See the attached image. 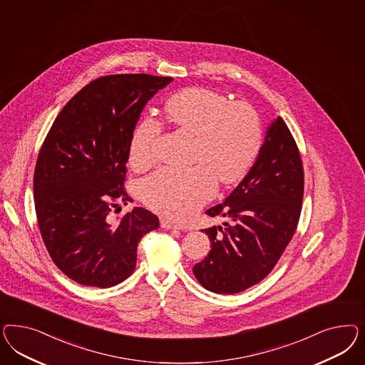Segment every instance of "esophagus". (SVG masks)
<instances>
[{"label":"esophagus","mask_w":365,"mask_h":365,"mask_svg":"<svg viewBox=\"0 0 365 365\" xmlns=\"http://www.w3.org/2000/svg\"><path fill=\"white\" fill-rule=\"evenodd\" d=\"M160 226L163 227V229H177V230H186V227L183 226V225H179L177 222L170 221V220H166V218H162L160 220Z\"/></svg>","instance_id":"obj_1"}]
</instances>
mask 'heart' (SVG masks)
Here are the masks:
<instances>
[{"mask_svg": "<svg viewBox=\"0 0 365 365\" xmlns=\"http://www.w3.org/2000/svg\"><path fill=\"white\" fill-rule=\"evenodd\" d=\"M167 122L194 135L191 160L185 170L165 167L142 183L144 203L162 215L182 220L212 198L217 178L229 185L240 180L255 163L262 143V127L253 107L207 88H186L167 100ZM162 131L154 119L140 123L131 136L130 162L145 170L156 162Z\"/></svg>", "mask_w": 365, "mask_h": 365, "instance_id": "heart-1", "label": "heart"}]
</instances>
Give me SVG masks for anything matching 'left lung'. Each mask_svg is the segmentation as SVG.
Segmentation results:
<instances>
[{"mask_svg": "<svg viewBox=\"0 0 365 365\" xmlns=\"http://www.w3.org/2000/svg\"><path fill=\"white\" fill-rule=\"evenodd\" d=\"M302 197L299 147L278 116L247 175L223 203L206 211L229 222L202 230L210 238L211 250L192 267L199 284L214 293L234 294L262 281L297 229Z\"/></svg>", "mask_w": 365, "mask_h": 365, "instance_id": "1", "label": "left lung"}]
</instances>
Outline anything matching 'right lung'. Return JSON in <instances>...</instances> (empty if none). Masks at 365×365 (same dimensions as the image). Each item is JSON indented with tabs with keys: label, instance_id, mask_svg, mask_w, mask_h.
Here are the masks:
<instances>
[{
	"label": "right lung",
	"instance_id": "add662e5",
	"mask_svg": "<svg viewBox=\"0 0 365 365\" xmlns=\"http://www.w3.org/2000/svg\"><path fill=\"white\" fill-rule=\"evenodd\" d=\"M174 78L145 73L91 81L57 115L34 168L36 215L48 253L71 279L110 287L131 276L138 243L159 227L135 207L119 221L110 211L133 199L125 163L147 101Z\"/></svg>",
	"mask_w": 365,
	"mask_h": 365
}]
</instances>
